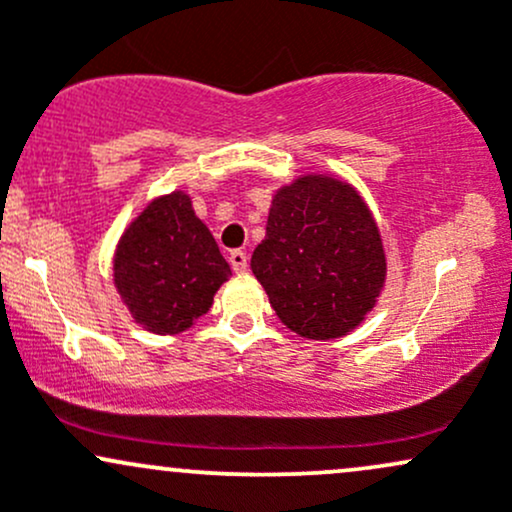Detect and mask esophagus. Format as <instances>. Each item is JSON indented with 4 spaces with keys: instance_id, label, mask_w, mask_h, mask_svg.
Here are the masks:
<instances>
[{
    "instance_id": "esophagus-1",
    "label": "esophagus",
    "mask_w": 512,
    "mask_h": 512,
    "mask_svg": "<svg viewBox=\"0 0 512 512\" xmlns=\"http://www.w3.org/2000/svg\"><path fill=\"white\" fill-rule=\"evenodd\" d=\"M228 262H231V269L236 274H245L248 272V252L243 250H233L231 255H228Z\"/></svg>"
}]
</instances>
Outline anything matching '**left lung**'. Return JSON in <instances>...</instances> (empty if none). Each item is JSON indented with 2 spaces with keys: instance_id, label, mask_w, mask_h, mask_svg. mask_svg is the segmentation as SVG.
I'll use <instances>...</instances> for the list:
<instances>
[{
  "instance_id": "left-lung-1",
  "label": "left lung",
  "mask_w": 512,
  "mask_h": 512,
  "mask_svg": "<svg viewBox=\"0 0 512 512\" xmlns=\"http://www.w3.org/2000/svg\"><path fill=\"white\" fill-rule=\"evenodd\" d=\"M279 320L308 339L351 332L385 281L378 226L354 187L305 175L276 192L250 260Z\"/></svg>"
}]
</instances>
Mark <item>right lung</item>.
Listing matches in <instances>:
<instances>
[{
    "instance_id": "add662e5",
    "label": "right lung",
    "mask_w": 512,
    "mask_h": 512,
    "mask_svg": "<svg viewBox=\"0 0 512 512\" xmlns=\"http://www.w3.org/2000/svg\"><path fill=\"white\" fill-rule=\"evenodd\" d=\"M228 276L219 245L182 192L151 202L117 245V291L134 320L156 334L195 325Z\"/></svg>"
}]
</instances>
